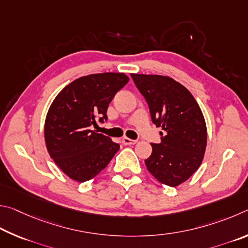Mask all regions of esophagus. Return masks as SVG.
Instances as JSON below:
<instances>
[{
    "mask_svg": "<svg viewBox=\"0 0 248 248\" xmlns=\"http://www.w3.org/2000/svg\"><path fill=\"white\" fill-rule=\"evenodd\" d=\"M122 141H123V144L124 145H126V146H131V145H135L136 144V140H129V138H127V137H123L122 138Z\"/></svg>",
    "mask_w": 248,
    "mask_h": 248,
    "instance_id": "esophagus-1",
    "label": "esophagus"
}]
</instances>
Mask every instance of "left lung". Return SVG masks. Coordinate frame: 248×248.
Segmentation results:
<instances>
[{"label": "left lung", "mask_w": 248, "mask_h": 248, "mask_svg": "<svg viewBox=\"0 0 248 248\" xmlns=\"http://www.w3.org/2000/svg\"><path fill=\"white\" fill-rule=\"evenodd\" d=\"M148 102L161 142L151 144L147 170L160 183L175 187L198 170L207 146L206 121L193 94L169 76L131 74Z\"/></svg>", "instance_id": "left-lung-1"}]
</instances>
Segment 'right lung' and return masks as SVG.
<instances>
[{"instance_id": "right-lung-1", "label": "right lung", "mask_w": 248, "mask_h": 248, "mask_svg": "<svg viewBox=\"0 0 248 248\" xmlns=\"http://www.w3.org/2000/svg\"><path fill=\"white\" fill-rule=\"evenodd\" d=\"M124 73H100L77 78L60 91L46 113L45 140L50 157L69 179L89 181L99 174L120 146L91 131L107 121L112 99L127 84Z\"/></svg>"}]
</instances>
